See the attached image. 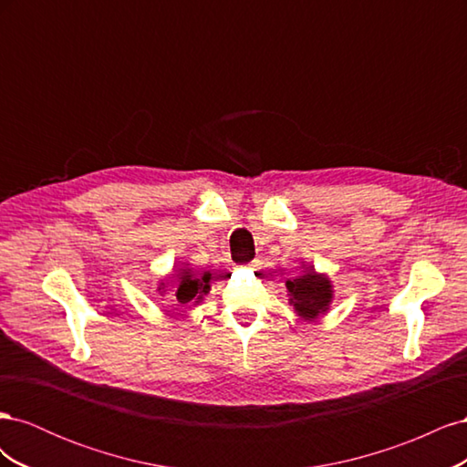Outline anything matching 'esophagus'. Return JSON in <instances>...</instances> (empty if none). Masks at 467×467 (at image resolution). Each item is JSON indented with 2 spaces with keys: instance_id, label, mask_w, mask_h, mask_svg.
<instances>
[{
  "instance_id": "1",
  "label": "esophagus",
  "mask_w": 467,
  "mask_h": 467,
  "mask_svg": "<svg viewBox=\"0 0 467 467\" xmlns=\"http://www.w3.org/2000/svg\"><path fill=\"white\" fill-rule=\"evenodd\" d=\"M247 268H249V271H257V268H261V263L259 261H253V263L247 265Z\"/></svg>"
}]
</instances>
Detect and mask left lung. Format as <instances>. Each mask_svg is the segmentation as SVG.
<instances>
[{
	"mask_svg": "<svg viewBox=\"0 0 467 467\" xmlns=\"http://www.w3.org/2000/svg\"><path fill=\"white\" fill-rule=\"evenodd\" d=\"M286 286L292 294V304L304 319H314L327 312L331 302V285L325 276L316 275L314 268L306 271L304 276L288 280Z\"/></svg>",
	"mask_w": 467,
	"mask_h": 467,
	"instance_id": "8db88e82",
	"label": "left lung"
}]
</instances>
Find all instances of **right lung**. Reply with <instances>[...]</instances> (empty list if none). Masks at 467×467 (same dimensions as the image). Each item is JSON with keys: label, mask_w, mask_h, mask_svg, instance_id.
Segmentation results:
<instances>
[{"label": "right lung", "mask_w": 467, "mask_h": 467, "mask_svg": "<svg viewBox=\"0 0 467 467\" xmlns=\"http://www.w3.org/2000/svg\"><path fill=\"white\" fill-rule=\"evenodd\" d=\"M179 278L181 280H179L175 296H177V302L181 306L192 302L196 295L206 294L210 290V275H204L202 278H192V275L189 271H182L179 275ZM196 300H201V296Z\"/></svg>", "instance_id": "1"}]
</instances>
